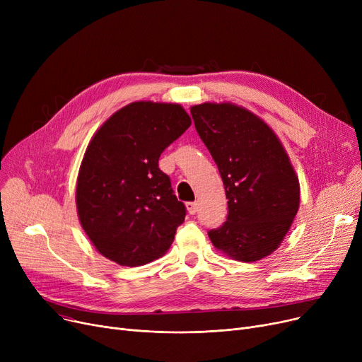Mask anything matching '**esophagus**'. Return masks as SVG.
<instances>
[{
  "label": "esophagus",
  "mask_w": 362,
  "mask_h": 362,
  "mask_svg": "<svg viewBox=\"0 0 362 362\" xmlns=\"http://www.w3.org/2000/svg\"><path fill=\"white\" fill-rule=\"evenodd\" d=\"M186 208H187V213L194 216L198 211V204L197 202H186Z\"/></svg>",
  "instance_id": "34e87169"
}]
</instances>
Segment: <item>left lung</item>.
Returning a JSON list of instances; mask_svg holds the SVG:
<instances>
[{
	"label": "left lung",
	"instance_id": "left-lung-1",
	"mask_svg": "<svg viewBox=\"0 0 362 362\" xmlns=\"http://www.w3.org/2000/svg\"><path fill=\"white\" fill-rule=\"evenodd\" d=\"M191 114L229 199L226 221L208 236L236 261L265 258L279 248L299 208V180L286 149L245 107L204 103L191 107Z\"/></svg>",
	"mask_w": 362,
	"mask_h": 362
}]
</instances>
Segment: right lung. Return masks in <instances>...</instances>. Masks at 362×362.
<instances>
[{
    "label": "right lung",
    "instance_id": "right-lung-1",
    "mask_svg": "<svg viewBox=\"0 0 362 362\" xmlns=\"http://www.w3.org/2000/svg\"><path fill=\"white\" fill-rule=\"evenodd\" d=\"M191 123L179 104L136 101L95 132L79 168L76 206L82 229L105 258L136 267L173 243L186 208L158 158Z\"/></svg>",
    "mask_w": 362,
    "mask_h": 362
}]
</instances>
